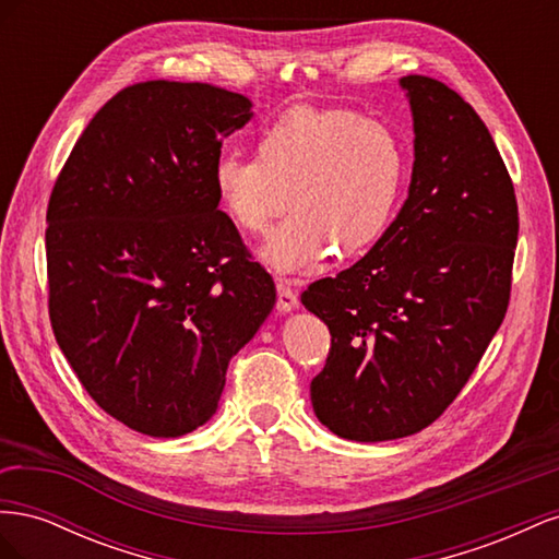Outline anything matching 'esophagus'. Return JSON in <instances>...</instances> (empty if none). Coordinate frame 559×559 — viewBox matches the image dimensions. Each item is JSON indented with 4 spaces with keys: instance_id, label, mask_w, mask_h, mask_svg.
<instances>
[{
    "instance_id": "esophagus-1",
    "label": "esophagus",
    "mask_w": 559,
    "mask_h": 559,
    "mask_svg": "<svg viewBox=\"0 0 559 559\" xmlns=\"http://www.w3.org/2000/svg\"><path fill=\"white\" fill-rule=\"evenodd\" d=\"M298 308V296L286 280H277V310L282 314Z\"/></svg>"
}]
</instances>
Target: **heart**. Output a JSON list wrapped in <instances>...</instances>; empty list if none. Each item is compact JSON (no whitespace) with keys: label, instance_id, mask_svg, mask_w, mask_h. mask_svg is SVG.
Wrapping results in <instances>:
<instances>
[{"label":"heart","instance_id":"obj_1","mask_svg":"<svg viewBox=\"0 0 559 559\" xmlns=\"http://www.w3.org/2000/svg\"><path fill=\"white\" fill-rule=\"evenodd\" d=\"M405 154L392 128L349 109L298 107L259 132L253 158L224 154L212 186L228 222L263 235L286 207L294 212L263 249L280 273H302L333 249L366 251L392 222Z\"/></svg>","mask_w":559,"mask_h":559}]
</instances>
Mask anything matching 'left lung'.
<instances>
[{
	"label": "left lung",
	"instance_id": "8db88e82",
	"mask_svg": "<svg viewBox=\"0 0 559 559\" xmlns=\"http://www.w3.org/2000/svg\"><path fill=\"white\" fill-rule=\"evenodd\" d=\"M399 83L415 132L408 198L361 261L300 296L331 331L314 415L359 443L413 436L462 392L509 308L518 245L513 181L480 116L441 81Z\"/></svg>",
	"mask_w": 559,
	"mask_h": 559
}]
</instances>
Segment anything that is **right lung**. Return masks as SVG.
<instances>
[{
  "label": "right lung",
  "mask_w": 559,
  "mask_h": 559,
  "mask_svg": "<svg viewBox=\"0 0 559 559\" xmlns=\"http://www.w3.org/2000/svg\"><path fill=\"white\" fill-rule=\"evenodd\" d=\"M249 97L146 81L83 130L46 212L48 314L93 401L126 427L177 438L216 413L226 370L275 308L212 186Z\"/></svg>",
  "instance_id": "add662e5"
}]
</instances>
